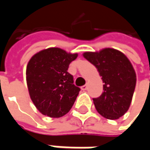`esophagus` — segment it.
<instances>
[{
  "instance_id": "obj_1",
  "label": "esophagus",
  "mask_w": 150,
  "mask_h": 150,
  "mask_svg": "<svg viewBox=\"0 0 150 150\" xmlns=\"http://www.w3.org/2000/svg\"><path fill=\"white\" fill-rule=\"evenodd\" d=\"M81 88H82V90H83V91L87 90V89H88V85H83V87H82Z\"/></svg>"
}]
</instances>
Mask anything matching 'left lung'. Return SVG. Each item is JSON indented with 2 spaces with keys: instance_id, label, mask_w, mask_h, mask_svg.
Wrapping results in <instances>:
<instances>
[{
  "instance_id": "obj_1",
  "label": "left lung",
  "mask_w": 150,
  "mask_h": 150,
  "mask_svg": "<svg viewBox=\"0 0 150 150\" xmlns=\"http://www.w3.org/2000/svg\"><path fill=\"white\" fill-rule=\"evenodd\" d=\"M84 57L93 64L103 83V92L93 98L96 109L108 119H118L129 110L135 89L136 73L129 58L120 51L103 48L86 52Z\"/></svg>"
}]
</instances>
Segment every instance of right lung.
I'll list each match as a JSON object with an SVG mask.
<instances>
[{"label":"right lung","instance_id":"add662e5","mask_svg":"<svg viewBox=\"0 0 150 150\" xmlns=\"http://www.w3.org/2000/svg\"><path fill=\"white\" fill-rule=\"evenodd\" d=\"M78 53L50 47L33 55L26 66V84L32 103L43 115L60 118L70 111L80 88L68 73Z\"/></svg>","mask_w":150,"mask_h":150}]
</instances>
